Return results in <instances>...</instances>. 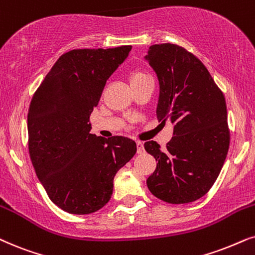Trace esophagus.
I'll return each mask as SVG.
<instances>
[{
    "label": "esophagus",
    "instance_id": "34e87169",
    "mask_svg": "<svg viewBox=\"0 0 255 255\" xmlns=\"http://www.w3.org/2000/svg\"><path fill=\"white\" fill-rule=\"evenodd\" d=\"M144 144L141 141H137V153H144Z\"/></svg>",
    "mask_w": 255,
    "mask_h": 255
}]
</instances>
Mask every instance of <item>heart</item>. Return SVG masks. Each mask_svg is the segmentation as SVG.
Returning a JSON list of instances; mask_svg holds the SVG:
<instances>
[{"mask_svg":"<svg viewBox=\"0 0 255 255\" xmlns=\"http://www.w3.org/2000/svg\"><path fill=\"white\" fill-rule=\"evenodd\" d=\"M128 78H130L131 85H134V84H138V83H140V82L145 81V79H150L151 77L147 74H145L144 71L134 70V71L131 72L130 77H128Z\"/></svg>","mask_w":255,"mask_h":255,"instance_id":"1","label":"heart"}]
</instances>
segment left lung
Returning a JSON list of instances; mask_svg holds the SVG:
<instances>
[{"label":"left lung","mask_w":255,"mask_h":255,"mask_svg":"<svg viewBox=\"0 0 255 255\" xmlns=\"http://www.w3.org/2000/svg\"><path fill=\"white\" fill-rule=\"evenodd\" d=\"M144 58L159 82L157 118L173 124L165 150L154 140L144 144L158 161L147 187L168 204L192 203L213 186L229 152L224 94L203 63L179 45H151Z\"/></svg>","instance_id":"obj_1"}]
</instances>
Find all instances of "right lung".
<instances>
[{"label": "right lung", "instance_id": "right-lung-1", "mask_svg": "<svg viewBox=\"0 0 255 255\" xmlns=\"http://www.w3.org/2000/svg\"><path fill=\"white\" fill-rule=\"evenodd\" d=\"M131 45L65 52L45 76L28 114L29 153L55 205L90 214L110 200L117 171L135 154L130 138L90 133L91 112Z\"/></svg>", "mask_w": 255, "mask_h": 255}]
</instances>
